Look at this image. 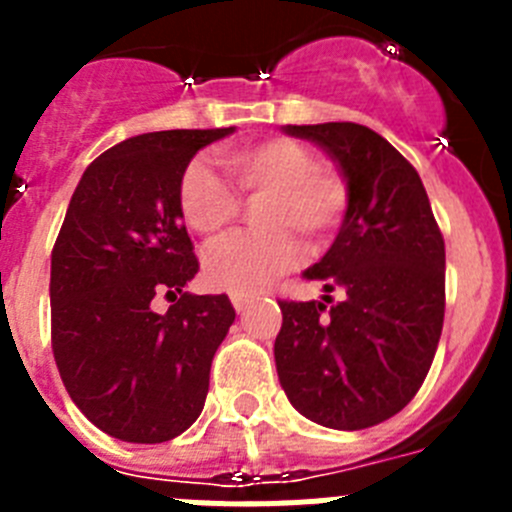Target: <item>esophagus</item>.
I'll return each mask as SVG.
<instances>
[{
	"mask_svg": "<svg viewBox=\"0 0 512 512\" xmlns=\"http://www.w3.org/2000/svg\"><path fill=\"white\" fill-rule=\"evenodd\" d=\"M230 300H233V307L238 312H243L248 307V302H251V297L248 295H243V292H233V295H230Z\"/></svg>",
	"mask_w": 512,
	"mask_h": 512,
	"instance_id": "1",
	"label": "esophagus"
}]
</instances>
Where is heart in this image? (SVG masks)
<instances>
[{
    "label": "heart",
    "instance_id": "obj_1",
    "mask_svg": "<svg viewBox=\"0 0 512 512\" xmlns=\"http://www.w3.org/2000/svg\"><path fill=\"white\" fill-rule=\"evenodd\" d=\"M217 161L243 202H256L259 233L212 248L205 277L212 287L251 292L300 259V243L320 246L346 217L351 189L346 176L320 166L318 156L292 138L230 146ZM238 196V197H239ZM237 197V198H238ZM207 164L194 161L179 182V212L189 230L207 243L225 241L241 217V201Z\"/></svg>",
    "mask_w": 512,
    "mask_h": 512
}]
</instances>
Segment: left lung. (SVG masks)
I'll list each match as a JSON object with an SVG mask.
<instances>
[{"mask_svg":"<svg viewBox=\"0 0 512 512\" xmlns=\"http://www.w3.org/2000/svg\"><path fill=\"white\" fill-rule=\"evenodd\" d=\"M284 130L328 151L351 202L333 246L305 271L323 282V302H279V382L312 423L372 428L413 400L436 356L446 307L441 228L418 171L372 128L323 122ZM333 288L344 292L341 303L329 297Z\"/></svg>","mask_w":512,"mask_h":512,"instance_id":"left-lung-1","label":"left lung"}]
</instances>
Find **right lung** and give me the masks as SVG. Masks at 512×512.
I'll return each mask as SVG.
<instances>
[{
	"mask_svg": "<svg viewBox=\"0 0 512 512\" xmlns=\"http://www.w3.org/2000/svg\"><path fill=\"white\" fill-rule=\"evenodd\" d=\"M235 128L128 138L81 176L51 253V343L63 387L99 431L164 443L205 408L210 366L235 310L189 295L200 271L179 182L200 148ZM164 294L170 310L150 302Z\"/></svg>",
	"mask_w": 512,
	"mask_h": 512,
	"instance_id": "obj_1",
	"label": "right lung"
}]
</instances>
